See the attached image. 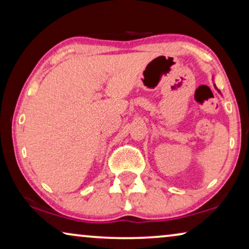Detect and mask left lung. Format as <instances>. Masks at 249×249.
I'll return each instance as SVG.
<instances>
[{"instance_id": "8db88e82", "label": "left lung", "mask_w": 249, "mask_h": 249, "mask_svg": "<svg viewBox=\"0 0 249 249\" xmlns=\"http://www.w3.org/2000/svg\"><path fill=\"white\" fill-rule=\"evenodd\" d=\"M213 79H214V76H213ZM213 85H214V88H215V89L217 90V88H216V86H215V84H213ZM217 93H219L220 95H222V94H221V93H220V90H217Z\"/></svg>"}]
</instances>
